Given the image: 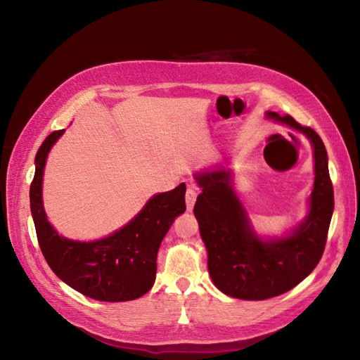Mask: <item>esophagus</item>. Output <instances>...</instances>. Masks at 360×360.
I'll list each match as a JSON object with an SVG mask.
<instances>
[{
    "label": "esophagus",
    "mask_w": 360,
    "mask_h": 360,
    "mask_svg": "<svg viewBox=\"0 0 360 360\" xmlns=\"http://www.w3.org/2000/svg\"><path fill=\"white\" fill-rule=\"evenodd\" d=\"M197 197H198L197 186L191 184V186H188V191H186V207H188L189 212L193 209V204H195V201H197Z\"/></svg>",
    "instance_id": "1"
}]
</instances>
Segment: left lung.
<instances>
[{
  "label": "left lung",
  "instance_id": "1",
  "mask_svg": "<svg viewBox=\"0 0 360 360\" xmlns=\"http://www.w3.org/2000/svg\"><path fill=\"white\" fill-rule=\"evenodd\" d=\"M269 118L285 123L307 135L314 146L315 180L311 210L292 234L263 242L250 230L246 213L230 186V172L200 174L202 188L193 207L200 233L209 255V274L226 296L264 300L287 292L317 267L323 257L333 213V186L328 153L314 129L302 126L291 115L269 112Z\"/></svg>",
  "mask_w": 360,
  "mask_h": 360
}]
</instances>
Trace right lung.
<instances>
[{
    "label": "right lung",
    "mask_w": 360,
    "mask_h": 360,
    "mask_svg": "<svg viewBox=\"0 0 360 360\" xmlns=\"http://www.w3.org/2000/svg\"><path fill=\"white\" fill-rule=\"evenodd\" d=\"M64 129L52 132L36 155V174L30 186V207L41 254L63 282L86 297L126 302L146 294L155 284L162 238L174 219L186 210V184L151 198L122 230L102 240L81 243L60 237L46 219L41 177L51 147Z\"/></svg>",
    "instance_id": "obj_1"
}]
</instances>
